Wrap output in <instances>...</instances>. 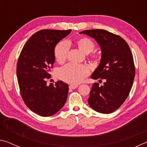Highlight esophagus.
<instances>
[{"label":"esophagus","instance_id":"esophagus-1","mask_svg":"<svg viewBox=\"0 0 147 147\" xmlns=\"http://www.w3.org/2000/svg\"><path fill=\"white\" fill-rule=\"evenodd\" d=\"M77 88H78V86L77 85H70L69 86V89H75Z\"/></svg>","mask_w":147,"mask_h":147}]
</instances>
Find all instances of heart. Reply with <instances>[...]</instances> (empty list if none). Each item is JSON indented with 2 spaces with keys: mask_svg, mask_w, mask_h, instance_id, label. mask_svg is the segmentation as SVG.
I'll return each instance as SVG.
<instances>
[{
  "mask_svg": "<svg viewBox=\"0 0 147 147\" xmlns=\"http://www.w3.org/2000/svg\"><path fill=\"white\" fill-rule=\"evenodd\" d=\"M76 45L80 51L85 54H89L94 49L93 41L88 38H81L77 39ZM69 51L67 42L61 41L57 45L54 49V57L57 62L62 63L66 60ZM89 69L84 65L68 63L58 71V77L65 82L71 84L80 83L88 75Z\"/></svg>",
  "mask_w": 147,
  "mask_h": 147,
  "instance_id": "1",
  "label": "heart"
}]
</instances>
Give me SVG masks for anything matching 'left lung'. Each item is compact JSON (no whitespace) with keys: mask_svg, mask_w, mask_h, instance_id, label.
Listing matches in <instances>:
<instances>
[{"mask_svg":"<svg viewBox=\"0 0 147 147\" xmlns=\"http://www.w3.org/2000/svg\"><path fill=\"white\" fill-rule=\"evenodd\" d=\"M80 34L88 35L95 40L101 50L98 66L91 78L104 79V85L94 83L89 93L88 103L97 112H113L124 103L132 86L136 71L130 47L117 35L104 30H87Z\"/></svg>","mask_w":147,"mask_h":147,"instance_id":"8db88e82","label":"left lung"}]
</instances>
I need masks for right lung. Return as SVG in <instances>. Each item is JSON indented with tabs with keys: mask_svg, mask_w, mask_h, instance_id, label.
<instances>
[{
	"mask_svg": "<svg viewBox=\"0 0 147 147\" xmlns=\"http://www.w3.org/2000/svg\"><path fill=\"white\" fill-rule=\"evenodd\" d=\"M71 30H41L30 38L20 54L17 65V80L24 103L43 117L55 114L67 100V84L61 80L47 84L55 61L54 49Z\"/></svg>",
	"mask_w": 147,
	"mask_h": 147,
	"instance_id": "add662e5",
	"label": "right lung"
}]
</instances>
